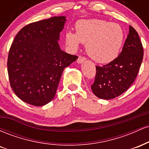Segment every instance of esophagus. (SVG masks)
<instances>
[{"instance_id":"34e87169","label":"esophagus","mask_w":149,"mask_h":149,"mask_svg":"<svg viewBox=\"0 0 149 149\" xmlns=\"http://www.w3.org/2000/svg\"><path fill=\"white\" fill-rule=\"evenodd\" d=\"M85 60H86V59H85V57L80 56V57L78 58V59H77V63H78V64H82V63L84 62Z\"/></svg>"}]
</instances>
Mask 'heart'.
Listing matches in <instances>:
<instances>
[{
    "mask_svg": "<svg viewBox=\"0 0 149 149\" xmlns=\"http://www.w3.org/2000/svg\"><path fill=\"white\" fill-rule=\"evenodd\" d=\"M76 33L67 31L65 41L70 49L76 51L80 42L86 44L87 53L93 60L107 64L116 59L120 52L125 32L118 24L98 19L80 20L76 24Z\"/></svg>",
    "mask_w": 149,
    "mask_h": 149,
    "instance_id": "heart-1",
    "label": "heart"
}]
</instances>
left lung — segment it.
<instances>
[{"instance_id": "1", "label": "left lung", "mask_w": 149, "mask_h": 149, "mask_svg": "<svg viewBox=\"0 0 149 149\" xmlns=\"http://www.w3.org/2000/svg\"><path fill=\"white\" fill-rule=\"evenodd\" d=\"M143 55L139 35L130 26L129 34L118 57L107 65L96 66V76L91 86L95 96L102 100H111L125 92L137 76Z\"/></svg>"}]
</instances>
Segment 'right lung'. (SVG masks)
<instances>
[{"instance_id": "1", "label": "right lung", "mask_w": 149, "mask_h": 149, "mask_svg": "<svg viewBox=\"0 0 149 149\" xmlns=\"http://www.w3.org/2000/svg\"><path fill=\"white\" fill-rule=\"evenodd\" d=\"M66 22V17L59 16L33 22L15 38L8 54V76L15 95L26 103L42 107L51 102L63 71L78 59L58 43Z\"/></svg>"}]
</instances>
